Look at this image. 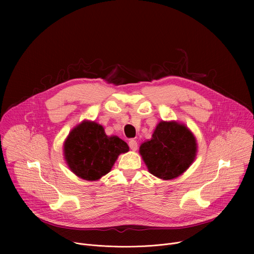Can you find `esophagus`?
Listing matches in <instances>:
<instances>
[{"instance_id": "obj_1", "label": "esophagus", "mask_w": 254, "mask_h": 254, "mask_svg": "<svg viewBox=\"0 0 254 254\" xmlns=\"http://www.w3.org/2000/svg\"><path fill=\"white\" fill-rule=\"evenodd\" d=\"M128 146H129L130 150L136 151V149H137V142H136V140L135 139H130L128 141Z\"/></svg>"}]
</instances>
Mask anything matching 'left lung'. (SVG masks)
<instances>
[{
    "label": "left lung",
    "instance_id": "8db88e82",
    "mask_svg": "<svg viewBox=\"0 0 254 254\" xmlns=\"http://www.w3.org/2000/svg\"><path fill=\"white\" fill-rule=\"evenodd\" d=\"M197 142L190 129L177 122L158 124L152 138L139 147V154L154 176L172 180L182 175L194 162Z\"/></svg>",
    "mask_w": 254,
    "mask_h": 254
}]
</instances>
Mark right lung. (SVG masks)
Segmentation results:
<instances>
[{
	"label": "right lung",
	"instance_id": "add662e5",
	"mask_svg": "<svg viewBox=\"0 0 254 254\" xmlns=\"http://www.w3.org/2000/svg\"><path fill=\"white\" fill-rule=\"evenodd\" d=\"M128 152L126 141L107 136L102 126L83 121L72 129L64 142V159L77 177L96 181L110 172L121 154Z\"/></svg>",
	"mask_w": 254,
	"mask_h": 254
}]
</instances>
